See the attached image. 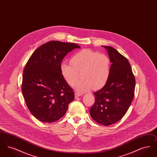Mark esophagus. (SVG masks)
<instances>
[{"instance_id":"34e87169","label":"esophagus","mask_w":157,"mask_h":157,"mask_svg":"<svg viewBox=\"0 0 157 157\" xmlns=\"http://www.w3.org/2000/svg\"><path fill=\"white\" fill-rule=\"evenodd\" d=\"M75 98H76L79 97L81 96V94H79V93H78V92H75Z\"/></svg>"}]
</instances>
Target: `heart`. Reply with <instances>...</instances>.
I'll use <instances>...</instances> for the list:
<instances>
[{"mask_svg": "<svg viewBox=\"0 0 157 157\" xmlns=\"http://www.w3.org/2000/svg\"><path fill=\"white\" fill-rule=\"evenodd\" d=\"M71 63L63 62L60 71L64 79L69 85H73L80 75L82 78L75 83L74 88L79 93L103 87L111 74V62L104 54L83 49L75 53L70 59Z\"/></svg>", "mask_w": 157, "mask_h": 157, "instance_id": "obj_1", "label": "heart"}]
</instances>
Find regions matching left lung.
<instances>
[{
  "label": "left lung",
  "instance_id": "obj_1",
  "mask_svg": "<svg viewBox=\"0 0 157 157\" xmlns=\"http://www.w3.org/2000/svg\"><path fill=\"white\" fill-rule=\"evenodd\" d=\"M111 62L106 84L94 93L95 104L90 109L91 118L105 126L112 125L125 115L134 96L135 79L125 57L111 46H102Z\"/></svg>",
  "mask_w": 157,
  "mask_h": 157
}]
</instances>
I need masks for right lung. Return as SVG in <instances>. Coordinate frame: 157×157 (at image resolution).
<instances>
[{
    "label": "right lung",
    "mask_w": 157,
    "mask_h": 157,
    "mask_svg": "<svg viewBox=\"0 0 157 157\" xmlns=\"http://www.w3.org/2000/svg\"><path fill=\"white\" fill-rule=\"evenodd\" d=\"M81 47L74 43L51 41L32 53L23 70L22 90L26 105L38 120H59L75 98L64 79L60 64L67 53Z\"/></svg>",
    "instance_id": "obj_1"
}]
</instances>
